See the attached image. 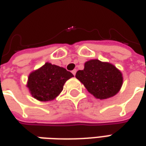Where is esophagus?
<instances>
[{
	"mask_svg": "<svg viewBox=\"0 0 146 146\" xmlns=\"http://www.w3.org/2000/svg\"><path fill=\"white\" fill-rule=\"evenodd\" d=\"M76 70H73V71H72V73H73L74 76L76 75Z\"/></svg>",
	"mask_w": 146,
	"mask_h": 146,
	"instance_id": "34e87169",
	"label": "esophagus"
}]
</instances>
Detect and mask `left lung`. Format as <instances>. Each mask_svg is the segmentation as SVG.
<instances>
[{
  "label": "left lung",
  "mask_w": 146,
  "mask_h": 146,
  "mask_svg": "<svg viewBox=\"0 0 146 146\" xmlns=\"http://www.w3.org/2000/svg\"><path fill=\"white\" fill-rule=\"evenodd\" d=\"M76 77L95 98L106 99L115 95L123 84L122 73L113 65L93 59L78 70Z\"/></svg>",
  "instance_id": "8db88e82"
}]
</instances>
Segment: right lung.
Here are the masks:
<instances>
[{"mask_svg":"<svg viewBox=\"0 0 146 146\" xmlns=\"http://www.w3.org/2000/svg\"><path fill=\"white\" fill-rule=\"evenodd\" d=\"M73 76V74L63 67L47 62L39 70L30 73L27 87L36 99L50 101L60 94L64 84Z\"/></svg>","mask_w":146,"mask_h":146,"instance_id":"add662e5","label":"right lung"}]
</instances>
